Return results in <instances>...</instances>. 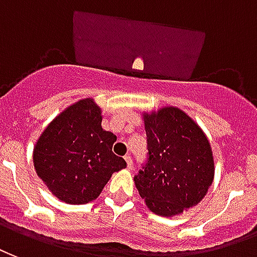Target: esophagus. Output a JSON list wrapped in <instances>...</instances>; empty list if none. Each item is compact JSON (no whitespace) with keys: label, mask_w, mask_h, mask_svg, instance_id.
<instances>
[{"label":"esophagus","mask_w":257,"mask_h":257,"mask_svg":"<svg viewBox=\"0 0 257 257\" xmlns=\"http://www.w3.org/2000/svg\"><path fill=\"white\" fill-rule=\"evenodd\" d=\"M124 160H126L127 163V168H128V170H133V159H131V156H126L124 157Z\"/></svg>","instance_id":"esophagus-1"}]
</instances>
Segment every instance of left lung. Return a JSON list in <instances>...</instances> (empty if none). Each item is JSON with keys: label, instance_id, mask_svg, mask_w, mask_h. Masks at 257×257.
<instances>
[{"label": "left lung", "instance_id": "1", "mask_svg": "<svg viewBox=\"0 0 257 257\" xmlns=\"http://www.w3.org/2000/svg\"><path fill=\"white\" fill-rule=\"evenodd\" d=\"M149 159L134 178L152 212L172 218L197 205L215 177L212 147L203 128L178 106L142 112Z\"/></svg>", "mask_w": 257, "mask_h": 257}]
</instances>
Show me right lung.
Returning a JSON list of instances; mask_svg holds the SVG:
<instances>
[{"label":"right lung","mask_w":257,"mask_h":257,"mask_svg":"<svg viewBox=\"0 0 257 257\" xmlns=\"http://www.w3.org/2000/svg\"><path fill=\"white\" fill-rule=\"evenodd\" d=\"M101 123V106L87 97L61 110L35 142L34 168L60 201H93L112 174L126 168L124 159L112 152L116 136Z\"/></svg>","instance_id":"obj_1"}]
</instances>
